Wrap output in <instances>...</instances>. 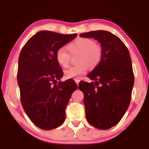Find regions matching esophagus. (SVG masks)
Wrapping results in <instances>:
<instances>
[{
    "mask_svg": "<svg viewBox=\"0 0 149 149\" xmlns=\"http://www.w3.org/2000/svg\"><path fill=\"white\" fill-rule=\"evenodd\" d=\"M75 82L76 83V84H77V86L78 84H79V82H80V81L78 79H75Z\"/></svg>",
    "mask_w": 149,
    "mask_h": 149,
    "instance_id": "obj_1",
    "label": "esophagus"
}]
</instances>
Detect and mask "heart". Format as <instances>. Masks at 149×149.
Segmentation results:
<instances>
[{
    "instance_id": "heart-1",
    "label": "heart",
    "mask_w": 149,
    "mask_h": 149,
    "mask_svg": "<svg viewBox=\"0 0 149 149\" xmlns=\"http://www.w3.org/2000/svg\"><path fill=\"white\" fill-rule=\"evenodd\" d=\"M66 49H58L55 54V59L58 65L66 68L69 64L71 56L77 54V66L71 67L64 71V76L68 79H78L84 75L90 68H95L102 58V49L95 45L92 40L88 38H78L66 46Z\"/></svg>"
}]
</instances>
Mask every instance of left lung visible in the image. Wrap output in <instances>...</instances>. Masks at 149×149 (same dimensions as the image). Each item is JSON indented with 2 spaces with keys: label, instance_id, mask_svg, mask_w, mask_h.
I'll return each instance as SVG.
<instances>
[{
  "label": "left lung",
  "instance_id": "8db88e82",
  "mask_svg": "<svg viewBox=\"0 0 149 149\" xmlns=\"http://www.w3.org/2000/svg\"><path fill=\"white\" fill-rule=\"evenodd\" d=\"M100 44L102 58L88 77L94 82H81L86 120L99 130H109L118 123L130 105L134 87L132 60L125 44L108 31L81 34Z\"/></svg>",
  "mask_w": 149,
  "mask_h": 149
}]
</instances>
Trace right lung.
<instances>
[{
    "label": "right lung",
    "mask_w": 149,
    "mask_h": 149,
    "mask_svg": "<svg viewBox=\"0 0 149 149\" xmlns=\"http://www.w3.org/2000/svg\"><path fill=\"white\" fill-rule=\"evenodd\" d=\"M76 35L40 31L19 54L17 78L21 102L30 120L42 130H53L63 123L65 109L78 88L72 79L56 84L63 73L55 59L56 51Z\"/></svg>",
    "instance_id": "add662e5"
}]
</instances>
